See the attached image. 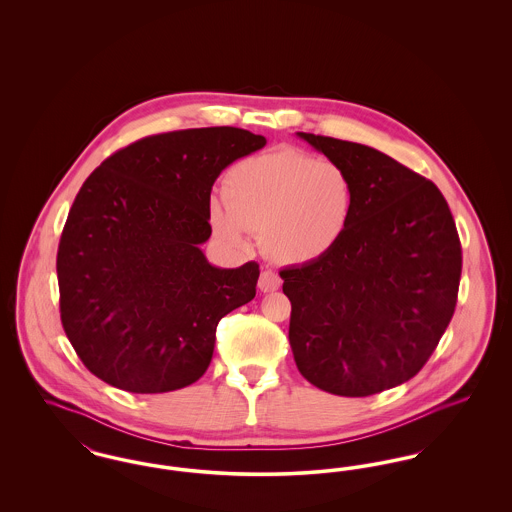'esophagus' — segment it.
I'll return each mask as SVG.
<instances>
[{
  "instance_id": "34e87169",
  "label": "esophagus",
  "mask_w": 512,
  "mask_h": 512,
  "mask_svg": "<svg viewBox=\"0 0 512 512\" xmlns=\"http://www.w3.org/2000/svg\"><path fill=\"white\" fill-rule=\"evenodd\" d=\"M280 284H282V278L274 270L267 268V270L261 272V276H259V290L261 292H276L280 288Z\"/></svg>"
}]
</instances>
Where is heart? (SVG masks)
<instances>
[{
  "instance_id": "obj_1",
  "label": "heart",
  "mask_w": 512,
  "mask_h": 512,
  "mask_svg": "<svg viewBox=\"0 0 512 512\" xmlns=\"http://www.w3.org/2000/svg\"><path fill=\"white\" fill-rule=\"evenodd\" d=\"M355 182L340 163L282 149L245 159L230 172L226 199H213V232L232 247L263 234L282 263H313L334 251L355 215Z\"/></svg>"
}]
</instances>
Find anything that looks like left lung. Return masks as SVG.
Here are the masks:
<instances>
[{
    "label": "left lung",
    "instance_id": "8db88e82",
    "mask_svg": "<svg viewBox=\"0 0 512 512\" xmlns=\"http://www.w3.org/2000/svg\"><path fill=\"white\" fill-rule=\"evenodd\" d=\"M355 182V215L326 257L280 270L305 380L366 397L426 365L457 305L463 251L438 186L374 147L297 132Z\"/></svg>",
    "mask_w": 512,
    "mask_h": 512
}]
</instances>
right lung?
Wrapping results in <instances>:
<instances>
[{"label":"right lung","instance_id":"right-lung-1","mask_svg":"<svg viewBox=\"0 0 512 512\" xmlns=\"http://www.w3.org/2000/svg\"><path fill=\"white\" fill-rule=\"evenodd\" d=\"M244 128L142 138L107 157L74 197L57 251L59 309L76 355L130 393L197 382L220 318L255 297L259 265L213 267L211 188L236 159L265 147Z\"/></svg>","mask_w":512,"mask_h":512}]
</instances>
